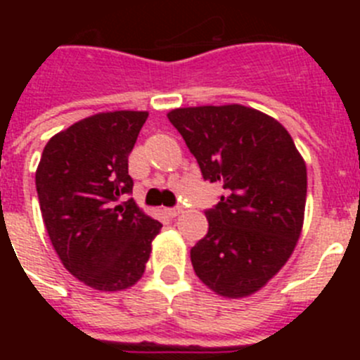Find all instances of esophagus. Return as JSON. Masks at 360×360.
<instances>
[{"instance_id":"esophagus-1","label":"esophagus","mask_w":360,"mask_h":360,"mask_svg":"<svg viewBox=\"0 0 360 360\" xmlns=\"http://www.w3.org/2000/svg\"><path fill=\"white\" fill-rule=\"evenodd\" d=\"M165 212H167V214H169L171 218H176V216L180 214V212H182V207H169Z\"/></svg>"}]
</instances>
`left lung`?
I'll list each match as a JSON object with an SVG mask.
<instances>
[{"label": "left lung", "instance_id": "8db88e82", "mask_svg": "<svg viewBox=\"0 0 360 360\" xmlns=\"http://www.w3.org/2000/svg\"><path fill=\"white\" fill-rule=\"evenodd\" d=\"M167 119L202 176L225 189L205 211L209 231L191 249L193 269L218 295L254 294L288 262L303 229V157L278 120L241 104L176 108Z\"/></svg>", "mask_w": 360, "mask_h": 360}]
</instances>
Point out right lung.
I'll use <instances>...</instances> for the list:
<instances>
[{"instance_id":"1","label":"right lung","mask_w":360,"mask_h":360,"mask_svg":"<svg viewBox=\"0 0 360 360\" xmlns=\"http://www.w3.org/2000/svg\"><path fill=\"white\" fill-rule=\"evenodd\" d=\"M148 111H106L72 124L44 146L36 171L44 227L70 274L95 290L142 278L162 224L131 195L128 157Z\"/></svg>"}]
</instances>
